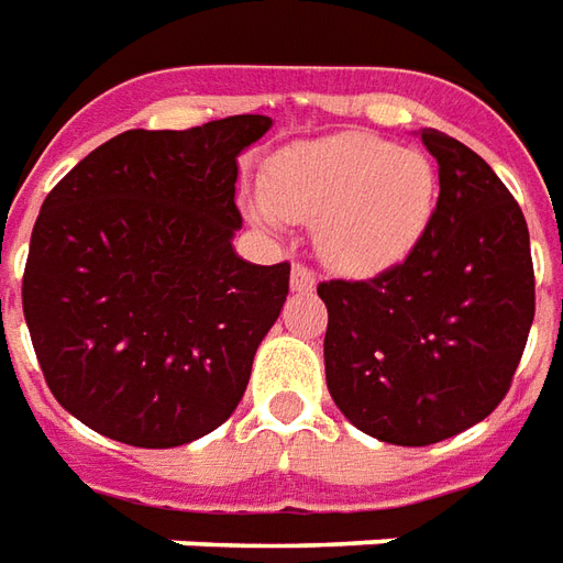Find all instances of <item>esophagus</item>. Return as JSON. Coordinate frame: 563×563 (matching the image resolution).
<instances>
[{
	"label": "esophagus",
	"mask_w": 563,
	"mask_h": 563,
	"mask_svg": "<svg viewBox=\"0 0 563 563\" xmlns=\"http://www.w3.org/2000/svg\"><path fill=\"white\" fill-rule=\"evenodd\" d=\"M314 285H318V278L309 266H302V263H294L290 266V290H297V294H312Z\"/></svg>",
	"instance_id": "esophagus-1"
}]
</instances>
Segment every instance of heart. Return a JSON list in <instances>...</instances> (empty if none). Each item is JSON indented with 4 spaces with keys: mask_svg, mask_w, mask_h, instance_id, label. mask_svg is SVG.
<instances>
[{
    "mask_svg": "<svg viewBox=\"0 0 563 563\" xmlns=\"http://www.w3.org/2000/svg\"><path fill=\"white\" fill-rule=\"evenodd\" d=\"M433 163L369 133H339L282 151L263 178L254 224H314L318 254L345 275H376L402 263L437 211Z\"/></svg>",
    "mask_w": 563,
    "mask_h": 563,
    "instance_id": "1",
    "label": "heart"
}]
</instances>
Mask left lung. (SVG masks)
<instances>
[{"mask_svg": "<svg viewBox=\"0 0 563 563\" xmlns=\"http://www.w3.org/2000/svg\"><path fill=\"white\" fill-rule=\"evenodd\" d=\"M440 199L418 249L366 282H324V369L339 412L390 445H430L504 400L533 324L525 214L476 151L437 130Z\"/></svg>", "mask_w": 563, "mask_h": 563, "instance_id": "1", "label": "left lung"}]
</instances>
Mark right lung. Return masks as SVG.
Masks as SVG:
<instances>
[{"label":"right lung","instance_id":"add662e5","mask_svg":"<svg viewBox=\"0 0 563 563\" xmlns=\"http://www.w3.org/2000/svg\"><path fill=\"white\" fill-rule=\"evenodd\" d=\"M273 118L126 130L42 202L23 314L51 394L109 440L173 449L221 428L288 297L242 261L236 157Z\"/></svg>","mask_w":563,"mask_h":563}]
</instances>
